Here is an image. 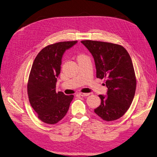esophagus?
Wrapping results in <instances>:
<instances>
[{
  "instance_id": "34e87169",
  "label": "esophagus",
  "mask_w": 157,
  "mask_h": 157,
  "mask_svg": "<svg viewBox=\"0 0 157 157\" xmlns=\"http://www.w3.org/2000/svg\"><path fill=\"white\" fill-rule=\"evenodd\" d=\"M78 94L81 96H89L90 94V93H82V92H79Z\"/></svg>"
}]
</instances>
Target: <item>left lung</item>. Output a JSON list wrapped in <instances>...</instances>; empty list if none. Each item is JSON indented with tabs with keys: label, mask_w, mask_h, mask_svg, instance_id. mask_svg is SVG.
Segmentation results:
<instances>
[{
	"label": "left lung",
	"mask_w": 157,
	"mask_h": 157,
	"mask_svg": "<svg viewBox=\"0 0 157 157\" xmlns=\"http://www.w3.org/2000/svg\"><path fill=\"white\" fill-rule=\"evenodd\" d=\"M94 57L96 77L105 78L106 95H99L101 104L94 112L101 119L114 121L128 111L133 100L136 78L132 61L121 45L108 42L84 40Z\"/></svg>",
	"instance_id": "8db88e82"
}]
</instances>
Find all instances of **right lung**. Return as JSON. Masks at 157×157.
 Returning <instances> with one entry per match:
<instances>
[{"label":"right lung","mask_w":157,"mask_h":157,"mask_svg":"<svg viewBox=\"0 0 157 157\" xmlns=\"http://www.w3.org/2000/svg\"><path fill=\"white\" fill-rule=\"evenodd\" d=\"M77 43L63 41L49 45L37 54L33 63L28 83L29 101L38 118L45 124H56L61 120L73 99V95L56 92V88L63 54Z\"/></svg>","instance_id":"add662e5"}]
</instances>
